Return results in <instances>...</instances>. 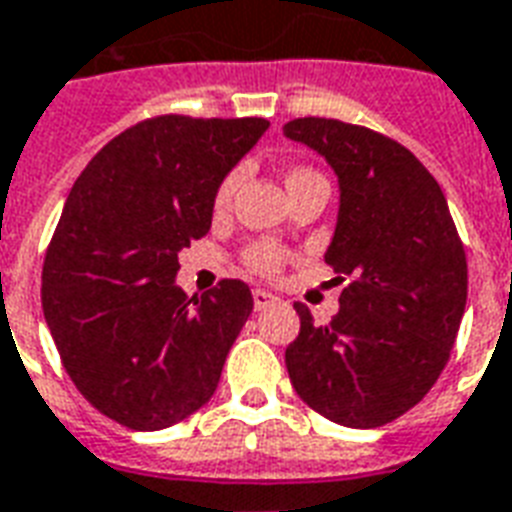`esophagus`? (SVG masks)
Here are the masks:
<instances>
[{"mask_svg":"<svg viewBox=\"0 0 512 512\" xmlns=\"http://www.w3.org/2000/svg\"><path fill=\"white\" fill-rule=\"evenodd\" d=\"M252 301H255L257 312H263V309H268L271 304H276V295H271L268 290H255V293H252Z\"/></svg>","mask_w":512,"mask_h":512,"instance_id":"obj_1","label":"esophagus"}]
</instances>
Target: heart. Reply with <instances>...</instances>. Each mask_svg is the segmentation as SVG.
<instances>
[{"mask_svg":"<svg viewBox=\"0 0 512 512\" xmlns=\"http://www.w3.org/2000/svg\"><path fill=\"white\" fill-rule=\"evenodd\" d=\"M309 179H323V176L309 168H293L285 176V184L287 189H290L295 187V184H301V181H309ZM238 184H241V173H238V170L227 173L225 179H222V184L217 187V195H214V208H217V211H225V208L233 203V195H236ZM282 257L285 255H282L276 246L257 244L249 249L246 260H249V266L255 268V271H260V274H276L279 266H282Z\"/></svg>","mask_w":512,"mask_h":512,"instance_id":"heart-1","label":"heart"}]
</instances>
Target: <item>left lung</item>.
Returning a JSON list of instances; mask_svg holds the SVG:
<instances>
[{"label": "left lung", "instance_id": "obj_1", "mask_svg": "<svg viewBox=\"0 0 512 512\" xmlns=\"http://www.w3.org/2000/svg\"><path fill=\"white\" fill-rule=\"evenodd\" d=\"M285 138L314 149L339 179L325 263L347 282L339 312L285 350L295 393L323 418L377 429L412 410L445 369L467 306V255L448 200L393 138L339 119H293Z\"/></svg>", "mask_w": 512, "mask_h": 512}]
</instances>
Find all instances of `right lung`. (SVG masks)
<instances>
[{
	"label": "right lung",
	"mask_w": 512,
	"mask_h": 512,
	"mask_svg": "<svg viewBox=\"0 0 512 512\" xmlns=\"http://www.w3.org/2000/svg\"><path fill=\"white\" fill-rule=\"evenodd\" d=\"M266 119L157 116L83 168L43 266V314L75 388L135 431L189 418L219 385L252 314L241 279L189 298L179 252L211 227L214 195Z\"/></svg>",
	"instance_id": "right-lung-1"
}]
</instances>
